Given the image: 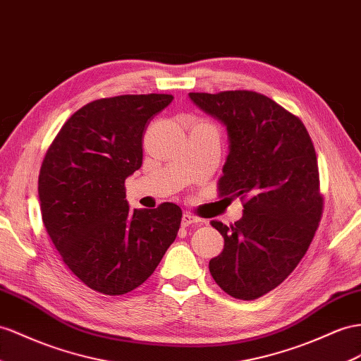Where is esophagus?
<instances>
[{
  "label": "esophagus",
  "mask_w": 361,
  "mask_h": 361,
  "mask_svg": "<svg viewBox=\"0 0 361 361\" xmlns=\"http://www.w3.org/2000/svg\"><path fill=\"white\" fill-rule=\"evenodd\" d=\"M201 223V219L200 218H197V216H193L192 214H183V218H181V226L183 227H189V226H198Z\"/></svg>",
  "instance_id": "obj_1"
}]
</instances>
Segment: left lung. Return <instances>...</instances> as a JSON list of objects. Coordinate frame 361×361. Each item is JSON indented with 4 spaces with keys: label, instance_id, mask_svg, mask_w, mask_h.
<instances>
[{
    "label": "left lung",
    "instance_id": "8db88e82",
    "mask_svg": "<svg viewBox=\"0 0 361 361\" xmlns=\"http://www.w3.org/2000/svg\"><path fill=\"white\" fill-rule=\"evenodd\" d=\"M189 97L226 126L228 155L219 193L245 200L233 226L212 221L224 250L210 259L209 270L232 298L253 300L290 276L319 227L323 200L316 151L299 117L259 92Z\"/></svg>",
    "mask_w": 361,
    "mask_h": 361
}]
</instances>
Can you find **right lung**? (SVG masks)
Segmentation results:
<instances>
[{
    "mask_svg": "<svg viewBox=\"0 0 361 361\" xmlns=\"http://www.w3.org/2000/svg\"><path fill=\"white\" fill-rule=\"evenodd\" d=\"M171 94L99 99L73 114L50 145L38 193L44 226L62 261L91 290L133 291L177 238L181 209L129 210L125 180L140 169L146 123Z\"/></svg>",
    "mask_w": 361,
    "mask_h": 361,
    "instance_id": "right-lung-1",
    "label": "right lung"
}]
</instances>
